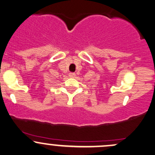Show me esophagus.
<instances>
[{"mask_svg": "<svg viewBox=\"0 0 155 155\" xmlns=\"http://www.w3.org/2000/svg\"><path fill=\"white\" fill-rule=\"evenodd\" d=\"M68 76H70V77L74 78V77H75V76H76V74H75V73H70V74H68Z\"/></svg>", "mask_w": 155, "mask_h": 155, "instance_id": "1", "label": "esophagus"}]
</instances>
